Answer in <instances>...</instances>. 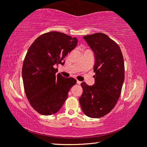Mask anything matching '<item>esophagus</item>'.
<instances>
[{
  "label": "esophagus",
  "instance_id": "obj_1",
  "mask_svg": "<svg viewBox=\"0 0 147 147\" xmlns=\"http://www.w3.org/2000/svg\"><path fill=\"white\" fill-rule=\"evenodd\" d=\"M76 82H77V84H78V85H80V84H81V82H80V81H78V80H77Z\"/></svg>",
  "mask_w": 147,
  "mask_h": 147
}]
</instances>
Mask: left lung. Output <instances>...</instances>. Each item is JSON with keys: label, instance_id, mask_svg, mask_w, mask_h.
<instances>
[{"label": "left lung", "instance_id": "8db88e82", "mask_svg": "<svg viewBox=\"0 0 147 147\" xmlns=\"http://www.w3.org/2000/svg\"><path fill=\"white\" fill-rule=\"evenodd\" d=\"M93 51L94 84L81 83L82 109L89 117H102L110 112L120 96L124 80V59L120 47L103 33L84 36Z\"/></svg>", "mask_w": 147, "mask_h": 147}]
</instances>
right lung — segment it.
<instances>
[{"mask_svg":"<svg viewBox=\"0 0 147 147\" xmlns=\"http://www.w3.org/2000/svg\"><path fill=\"white\" fill-rule=\"evenodd\" d=\"M76 38L59 32H47L31 45L22 69L26 97L35 110L43 115L58 112L76 80L56 74L65 58L75 48Z\"/></svg>","mask_w":147,"mask_h":147,"instance_id":"add662e5","label":"right lung"}]
</instances>
